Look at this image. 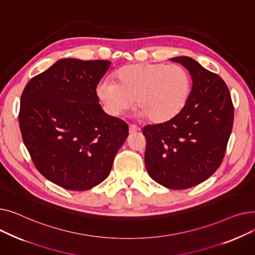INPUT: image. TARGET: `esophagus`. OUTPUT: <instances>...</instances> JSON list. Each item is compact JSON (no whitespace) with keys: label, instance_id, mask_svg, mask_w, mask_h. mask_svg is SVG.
I'll return each instance as SVG.
<instances>
[{"label":"esophagus","instance_id":"34e87169","mask_svg":"<svg viewBox=\"0 0 255 255\" xmlns=\"http://www.w3.org/2000/svg\"><path fill=\"white\" fill-rule=\"evenodd\" d=\"M138 131H140L139 127H137L135 125H129V133H130V134H133V133L138 132Z\"/></svg>","mask_w":255,"mask_h":255}]
</instances>
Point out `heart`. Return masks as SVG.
Wrapping results in <instances>:
<instances>
[{"label": "heart", "instance_id": "b5f03b06", "mask_svg": "<svg viewBox=\"0 0 255 255\" xmlns=\"http://www.w3.org/2000/svg\"><path fill=\"white\" fill-rule=\"evenodd\" d=\"M96 93L112 117L124 115L135 99L137 118L161 124L175 119L186 107L191 94V77L180 65L130 64L116 71L114 82H101Z\"/></svg>", "mask_w": 255, "mask_h": 255}]
</instances>
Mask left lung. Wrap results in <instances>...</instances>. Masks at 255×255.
<instances>
[{
  "mask_svg": "<svg viewBox=\"0 0 255 255\" xmlns=\"http://www.w3.org/2000/svg\"><path fill=\"white\" fill-rule=\"evenodd\" d=\"M192 78L182 113L168 122L142 129L145 168L168 189H187L206 181L220 166L234 124V105L223 79L189 57H176Z\"/></svg>",
  "mask_w": 255,
  "mask_h": 255,
  "instance_id": "1",
  "label": "left lung"
}]
</instances>
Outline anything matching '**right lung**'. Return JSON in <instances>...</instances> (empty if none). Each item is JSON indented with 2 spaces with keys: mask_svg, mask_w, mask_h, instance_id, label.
<instances>
[{
  "mask_svg": "<svg viewBox=\"0 0 255 255\" xmlns=\"http://www.w3.org/2000/svg\"><path fill=\"white\" fill-rule=\"evenodd\" d=\"M111 62L62 59L25 86L18 115L24 145L48 181L89 190L109 177L128 136L124 121L99 104L97 85Z\"/></svg>",
  "mask_w": 255,
  "mask_h": 255,
  "instance_id": "right-lung-1",
  "label": "right lung"
}]
</instances>
